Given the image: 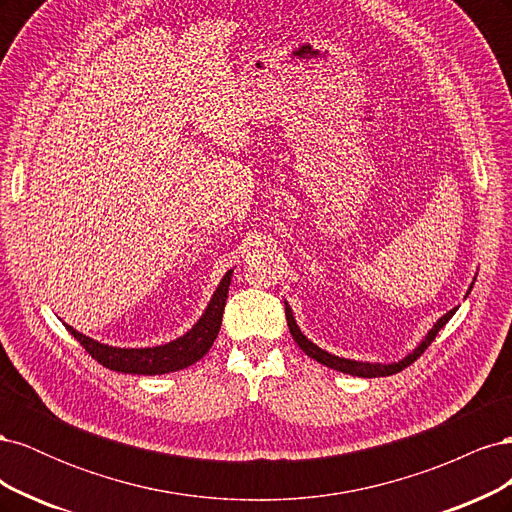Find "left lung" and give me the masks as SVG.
<instances>
[{"label": "left lung", "mask_w": 512, "mask_h": 512, "mask_svg": "<svg viewBox=\"0 0 512 512\" xmlns=\"http://www.w3.org/2000/svg\"><path fill=\"white\" fill-rule=\"evenodd\" d=\"M472 290V284H470V288H468V292ZM466 292V294H468ZM284 305H286V320H288V329H290V335H292V339L294 342H297V346L307 354V356H312L314 361H318L320 365H327V367H331V369H335V371H342V374H350V376H359V378H382V376H393V374H397V371H401V369H406L408 365H412L418 356H421L423 352H425V348L433 342V339H436V335H438V331L444 327V324L451 320L453 316H455V312H457V307H453L451 312H446L442 318H438L436 322H433V327L427 331V335L421 339V342H418V346L412 350V352H408L404 359H399V361H393V363H369V361H354V359H344V356H337V354H331V352H327V350H322L320 346H316L312 339H307L305 335H303V331L299 329V324H297V320H294V314H292V309H290V305L284 301Z\"/></svg>", "instance_id": "8db88e82"}]
</instances>
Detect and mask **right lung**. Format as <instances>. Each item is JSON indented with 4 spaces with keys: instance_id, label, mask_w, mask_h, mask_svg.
I'll use <instances>...</instances> for the list:
<instances>
[{
    "instance_id": "obj_1",
    "label": "right lung",
    "mask_w": 512,
    "mask_h": 512,
    "mask_svg": "<svg viewBox=\"0 0 512 512\" xmlns=\"http://www.w3.org/2000/svg\"><path fill=\"white\" fill-rule=\"evenodd\" d=\"M230 280H232V269L224 273L218 288L213 292L209 305L205 307L203 316L196 320L194 327L168 344L147 346V348H119V346L102 344L89 335H83L81 331H76L66 322L64 327L100 365L108 369L121 371V374H138V376L170 374V371H179L194 365L196 361L203 359V356L209 352V348L213 346L215 337H218L222 327Z\"/></svg>"
}]
</instances>
